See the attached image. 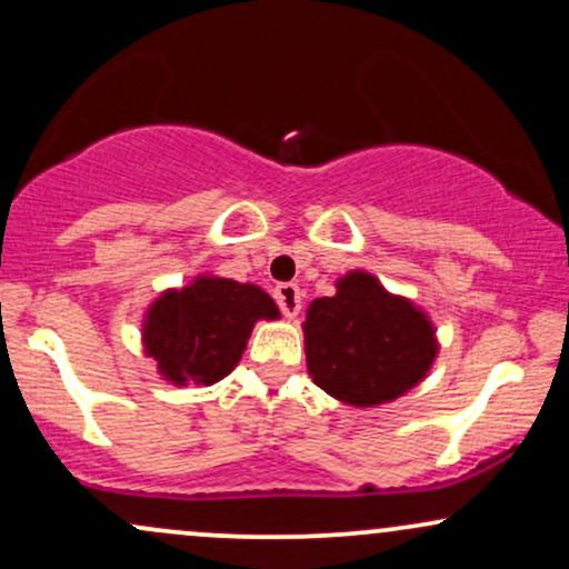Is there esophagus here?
<instances>
[{
  "label": "esophagus",
  "instance_id": "obj_1",
  "mask_svg": "<svg viewBox=\"0 0 569 569\" xmlns=\"http://www.w3.org/2000/svg\"><path fill=\"white\" fill-rule=\"evenodd\" d=\"M276 302L286 318H297L302 310V291L297 283H280L276 286Z\"/></svg>",
  "mask_w": 569,
  "mask_h": 569
}]
</instances>
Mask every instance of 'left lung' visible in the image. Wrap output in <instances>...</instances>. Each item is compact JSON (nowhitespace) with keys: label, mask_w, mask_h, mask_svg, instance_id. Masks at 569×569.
<instances>
[{"label":"left lung","mask_w":569,"mask_h":569,"mask_svg":"<svg viewBox=\"0 0 569 569\" xmlns=\"http://www.w3.org/2000/svg\"><path fill=\"white\" fill-rule=\"evenodd\" d=\"M302 329L312 382L348 407L396 401L439 356L426 312L363 270L339 278L335 297L312 299Z\"/></svg>","instance_id":"obj_1"}]
</instances>
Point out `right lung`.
I'll list each match as a JSON object with an SVG mask.
<instances>
[{"mask_svg": "<svg viewBox=\"0 0 569 569\" xmlns=\"http://www.w3.org/2000/svg\"><path fill=\"white\" fill-rule=\"evenodd\" d=\"M280 318L278 305L253 283L198 276L162 291L143 316V352L173 385H213L238 367L257 321Z\"/></svg>", "mask_w": 569, "mask_h": 569, "instance_id": "add662e5", "label": "right lung"}]
</instances>
